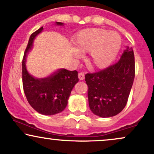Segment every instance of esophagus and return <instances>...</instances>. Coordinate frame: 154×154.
<instances>
[{
	"label": "esophagus",
	"mask_w": 154,
	"mask_h": 154,
	"mask_svg": "<svg viewBox=\"0 0 154 154\" xmlns=\"http://www.w3.org/2000/svg\"><path fill=\"white\" fill-rule=\"evenodd\" d=\"M78 77L80 80H82L85 79V74L83 72H80V73L78 74Z\"/></svg>",
	"instance_id": "esophagus-1"
}]
</instances>
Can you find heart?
Masks as SVG:
<instances>
[{"label": "heart", "mask_w": 154, "mask_h": 154, "mask_svg": "<svg viewBox=\"0 0 154 154\" xmlns=\"http://www.w3.org/2000/svg\"><path fill=\"white\" fill-rule=\"evenodd\" d=\"M77 51L91 52V61L98 68H104L114 60L121 49V39L117 33L102 28H88L81 30L74 40ZM74 55L79 56L78 52Z\"/></svg>", "instance_id": "obj_1"}]
</instances>
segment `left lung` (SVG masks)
<instances>
[{"label": "left lung", "instance_id": "8db88e82", "mask_svg": "<svg viewBox=\"0 0 154 154\" xmlns=\"http://www.w3.org/2000/svg\"><path fill=\"white\" fill-rule=\"evenodd\" d=\"M135 76L134 51L127 47L116 63L85 74L89 107L102 118L116 116L127 103Z\"/></svg>", "mask_w": 154, "mask_h": 154}]
</instances>
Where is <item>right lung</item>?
Instances as JSON below:
<instances>
[{
    "label": "right lung",
    "instance_id": "add662e5",
    "mask_svg": "<svg viewBox=\"0 0 154 154\" xmlns=\"http://www.w3.org/2000/svg\"><path fill=\"white\" fill-rule=\"evenodd\" d=\"M56 25L63 23L56 22ZM40 28L30 35L22 62L23 90L30 105L38 113L52 116L62 112L68 104V99L74 86L79 81L78 72L59 69L45 78H36L26 69V57L33 46V39L43 30Z\"/></svg>",
    "mask_w": 154,
    "mask_h": 154
}]
</instances>
